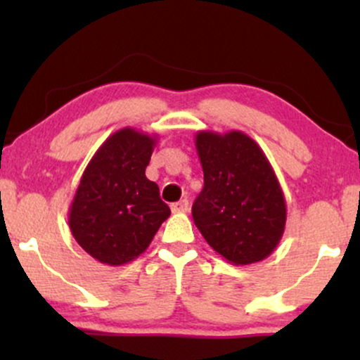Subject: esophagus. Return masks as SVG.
Returning a JSON list of instances; mask_svg holds the SVG:
<instances>
[{"label": "esophagus", "instance_id": "34e87169", "mask_svg": "<svg viewBox=\"0 0 360 360\" xmlns=\"http://www.w3.org/2000/svg\"><path fill=\"white\" fill-rule=\"evenodd\" d=\"M171 210H172V213H186L189 210V203L186 200L177 201V203L171 206Z\"/></svg>", "mask_w": 360, "mask_h": 360}]
</instances>
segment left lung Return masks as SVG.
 Listing matches in <instances>:
<instances>
[{
  "mask_svg": "<svg viewBox=\"0 0 360 360\" xmlns=\"http://www.w3.org/2000/svg\"><path fill=\"white\" fill-rule=\"evenodd\" d=\"M205 186L193 220L214 252L249 266L274 252L286 229V200L264 150L240 130L194 135Z\"/></svg>",
  "mask_w": 360,
  "mask_h": 360,
  "instance_id": "8db88e82",
  "label": "left lung"
}]
</instances>
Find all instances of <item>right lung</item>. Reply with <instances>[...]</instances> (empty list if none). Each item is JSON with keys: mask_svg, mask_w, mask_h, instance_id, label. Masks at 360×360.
Listing matches in <instances>:
<instances>
[{"mask_svg": "<svg viewBox=\"0 0 360 360\" xmlns=\"http://www.w3.org/2000/svg\"><path fill=\"white\" fill-rule=\"evenodd\" d=\"M157 140V134L120 128L82 172L69 206V229L98 262L118 267L135 260L171 214L159 186L146 177Z\"/></svg>", "mask_w": 360, "mask_h": 360, "instance_id": "right-lung-1", "label": "right lung"}]
</instances>
